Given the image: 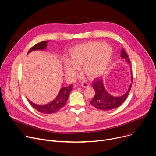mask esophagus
I'll list each match as a JSON object with an SVG mask.
<instances>
[{"mask_svg": "<svg viewBox=\"0 0 156 156\" xmlns=\"http://www.w3.org/2000/svg\"><path fill=\"white\" fill-rule=\"evenodd\" d=\"M81 86H83V87H85V88H87V87H90V84H89V83H86V82H83V83H81Z\"/></svg>", "mask_w": 156, "mask_h": 156, "instance_id": "1", "label": "esophagus"}]
</instances>
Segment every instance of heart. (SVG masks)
I'll use <instances>...</instances> for the list:
<instances>
[{
	"label": "heart",
	"mask_w": 156,
	"mask_h": 156,
	"mask_svg": "<svg viewBox=\"0 0 156 156\" xmlns=\"http://www.w3.org/2000/svg\"><path fill=\"white\" fill-rule=\"evenodd\" d=\"M112 55V49L104 42L83 43L72 49L69 60L64 62L65 70L70 78L76 77L78 69L90 79L101 76L105 70Z\"/></svg>",
	"instance_id": "obj_1"
}]
</instances>
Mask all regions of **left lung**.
<instances>
[{
    "label": "left lung",
    "instance_id": "8db88e82",
    "mask_svg": "<svg viewBox=\"0 0 156 156\" xmlns=\"http://www.w3.org/2000/svg\"><path fill=\"white\" fill-rule=\"evenodd\" d=\"M121 57L126 59V60L130 63V60L128 55L122 48L121 52ZM131 71L132 72L131 66L130 65ZM131 81H133V75L131 74ZM132 83L130 84L128 91L123 96L120 97H114L111 96L105 89L103 83V79L102 78H96L93 81V87L95 91V95L90 101L91 104L94 107L105 111L111 110L115 109L120 106L128 98L129 93L131 90Z\"/></svg>",
    "mask_w": 156,
    "mask_h": 156
}]
</instances>
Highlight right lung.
<instances>
[{"instance_id":"obj_1","label":"right lung","mask_w":156,"mask_h":156,"mask_svg":"<svg viewBox=\"0 0 156 156\" xmlns=\"http://www.w3.org/2000/svg\"><path fill=\"white\" fill-rule=\"evenodd\" d=\"M48 41H44L36 44V45L33 46L30 49V51L28 52V54L36 50H44L48 46L47 42ZM72 90V84L67 87H63L61 88V90H60V92L58 93L57 97L52 102L45 105H37L31 102L30 100H28L30 104L36 110L39 111V112L46 114H51L57 112L58 110H59L65 105Z\"/></svg>"}]
</instances>
